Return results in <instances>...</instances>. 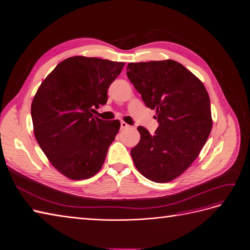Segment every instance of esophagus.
<instances>
[{
	"label": "esophagus",
	"mask_w": 250,
	"mask_h": 250,
	"mask_svg": "<svg viewBox=\"0 0 250 250\" xmlns=\"http://www.w3.org/2000/svg\"><path fill=\"white\" fill-rule=\"evenodd\" d=\"M128 125L126 123H125V122H120V128H122V130H125V128H127Z\"/></svg>",
	"instance_id": "obj_1"
}]
</instances>
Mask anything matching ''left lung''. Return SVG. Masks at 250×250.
Masks as SVG:
<instances>
[{
    "instance_id": "left-lung-1",
    "label": "left lung",
    "mask_w": 250,
    "mask_h": 250,
    "mask_svg": "<svg viewBox=\"0 0 250 250\" xmlns=\"http://www.w3.org/2000/svg\"><path fill=\"white\" fill-rule=\"evenodd\" d=\"M126 75L145 105L156 110L153 135L138 126L140 141L131 150L136 168L154 182H168L195 161L212 128L210 99L204 84L172 61L130 62Z\"/></svg>"
}]
</instances>
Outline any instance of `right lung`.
Wrapping results in <instances>:
<instances>
[{"mask_svg":"<svg viewBox=\"0 0 250 250\" xmlns=\"http://www.w3.org/2000/svg\"><path fill=\"white\" fill-rule=\"evenodd\" d=\"M125 62L72 57L60 62L34 97V134L53 167L64 176L86 179L104 164L119 120L92 115L107 103V90Z\"/></svg>","mask_w":250,"mask_h":250,"instance_id":"1","label":"right lung"}]
</instances>
